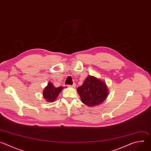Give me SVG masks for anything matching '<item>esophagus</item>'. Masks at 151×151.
<instances>
[{"label": "esophagus", "instance_id": "1", "mask_svg": "<svg viewBox=\"0 0 151 151\" xmlns=\"http://www.w3.org/2000/svg\"><path fill=\"white\" fill-rule=\"evenodd\" d=\"M69 87H72V88H75V87H76V84L75 83H73L72 85H68Z\"/></svg>", "mask_w": 151, "mask_h": 151}]
</instances>
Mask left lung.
<instances>
[{
    "instance_id": "1",
    "label": "left lung",
    "mask_w": 151,
    "mask_h": 151,
    "mask_svg": "<svg viewBox=\"0 0 151 151\" xmlns=\"http://www.w3.org/2000/svg\"><path fill=\"white\" fill-rule=\"evenodd\" d=\"M77 91L82 102L90 107L101 104L108 96V89L106 83L90 75L78 88Z\"/></svg>"
}]
</instances>
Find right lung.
Masks as SVG:
<instances>
[{"instance_id": "right-lung-1", "label": "right lung", "mask_w": 151, "mask_h": 151, "mask_svg": "<svg viewBox=\"0 0 151 151\" xmlns=\"http://www.w3.org/2000/svg\"><path fill=\"white\" fill-rule=\"evenodd\" d=\"M63 89V87L61 86L59 87H55L51 82H49L43 91V96L47 101L53 102Z\"/></svg>"}]
</instances>
